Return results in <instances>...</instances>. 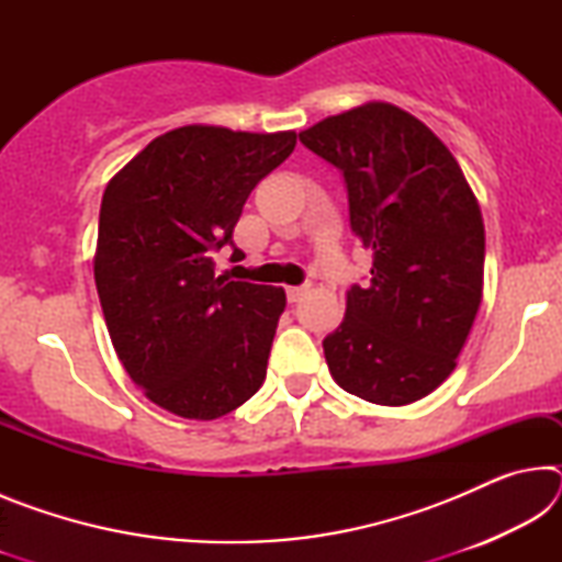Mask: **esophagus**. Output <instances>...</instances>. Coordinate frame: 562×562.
<instances>
[{"instance_id": "1", "label": "esophagus", "mask_w": 562, "mask_h": 562, "mask_svg": "<svg viewBox=\"0 0 562 562\" xmlns=\"http://www.w3.org/2000/svg\"><path fill=\"white\" fill-rule=\"evenodd\" d=\"M307 292H310L307 284H302V288H288V300L290 302H300Z\"/></svg>"}]
</instances>
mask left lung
Instances as JSON below:
<instances>
[{
  "label": "left lung",
  "instance_id": "8db88e82",
  "mask_svg": "<svg viewBox=\"0 0 562 562\" xmlns=\"http://www.w3.org/2000/svg\"><path fill=\"white\" fill-rule=\"evenodd\" d=\"M300 140L341 170L351 231L374 252L372 280L347 290L322 341L329 374L364 402H418L456 369L481 307L479 201L443 140L394 103L327 116Z\"/></svg>",
  "mask_w": 562,
  "mask_h": 562
}]
</instances>
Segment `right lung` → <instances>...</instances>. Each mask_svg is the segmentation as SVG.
Wrapping results in <instances>:
<instances>
[{"mask_svg":"<svg viewBox=\"0 0 562 562\" xmlns=\"http://www.w3.org/2000/svg\"><path fill=\"white\" fill-rule=\"evenodd\" d=\"M297 133L190 123L133 156L103 190L93 278L123 369L156 406L213 422L265 382L284 290L227 282L213 252L233 245L247 195Z\"/></svg>","mask_w":562,"mask_h":562,"instance_id":"1","label":"right lung"}]
</instances>
